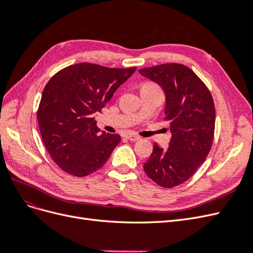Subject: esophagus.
Here are the masks:
<instances>
[{"mask_svg":"<svg viewBox=\"0 0 253 253\" xmlns=\"http://www.w3.org/2000/svg\"><path fill=\"white\" fill-rule=\"evenodd\" d=\"M126 139H128L129 141H137V140H139L140 139V137H138V136H136V135H126Z\"/></svg>","mask_w":253,"mask_h":253,"instance_id":"obj_1","label":"esophagus"}]
</instances>
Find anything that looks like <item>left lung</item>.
<instances>
[{"instance_id":"1","label":"left lung","mask_w":253,"mask_h":253,"mask_svg":"<svg viewBox=\"0 0 253 253\" xmlns=\"http://www.w3.org/2000/svg\"><path fill=\"white\" fill-rule=\"evenodd\" d=\"M166 94L165 119L170 121L169 148L154 143L143 165L145 174L164 188L187 181L208 156L215 127V108L209 89L189 67L166 63L139 70Z\"/></svg>"}]
</instances>
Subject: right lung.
<instances>
[{"instance_id": "obj_1", "label": "right lung", "mask_w": 253, "mask_h": 253, "mask_svg": "<svg viewBox=\"0 0 253 253\" xmlns=\"http://www.w3.org/2000/svg\"><path fill=\"white\" fill-rule=\"evenodd\" d=\"M135 71L78 63L47 82L37 118L45 148L63 171L83 177L106 163L121 137L101 132L94 114L101 112Z\"/></svg>"}]
</instances>
